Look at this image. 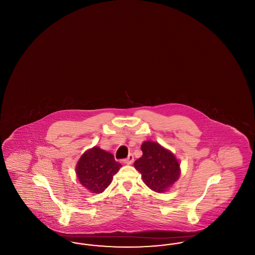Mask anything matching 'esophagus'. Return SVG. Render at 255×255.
<instances>
[{
	"label": "esophagus",
	"mask_w": 255,
	"mask_h": 255,
	"mask_svg": "<svg viewBox=\"0 0 255 255\" xmlns=\"http://www.w3.org/2000/svg\"><path fill=\"white\" fill-rule=\"evenodd\" d=\"M124 163H126V164H131L132 162L133 161V156L132 154H130V155H128V157L126 158H124Z\"/></svg>",
	"instance_id": "34e87169"
}]
</instances>
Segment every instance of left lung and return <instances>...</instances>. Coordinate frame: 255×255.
<instances>
[{"mask_svg": "<svg viewBox=\"0 0 255 255\" xmlns=\"http://www.w3.org/2000/svg\"><path fill=\"white\" fill-rule=\"evenodd\" d=\"M141 151L143 154L134 161V168L141 173L149 188L158 193L166 191L180 177V163L171 152L157 142L145 141Z\"/></svg>", "mask_w": 255, "mask_h": 255, "instance_id": "1", "label": "left lung"}]
</instances>
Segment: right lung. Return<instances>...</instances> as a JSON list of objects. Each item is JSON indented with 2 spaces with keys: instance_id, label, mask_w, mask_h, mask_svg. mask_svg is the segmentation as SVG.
<instances>
[{
  "instance_id": "add662e5",
  "label": "right lung",
  "mask_w": 255,
  "mask_h": 255,
  "mask_svg": "<svg viewBox=\"0 0 255 255\" xmlns=\"http://www.w3.org/2000/svg\"><path fill=\"white\" fill-rule=\"evenodd\" d=\"M122 164L114 156L94 147L85 152L76 166L79 182L92 193L103 192L112 182L113 176L120 170Z\"/></svg>"
}]
</instances>
